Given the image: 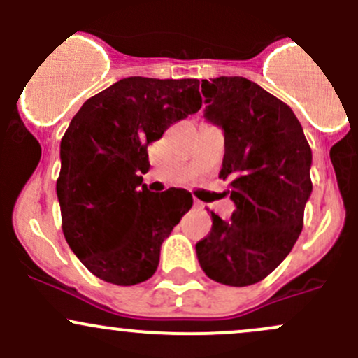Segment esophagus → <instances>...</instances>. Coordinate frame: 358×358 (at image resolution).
<instances>
[{
  "label": "esophagus",
  "mask_w": 358,
  "mask_h": 358,
  "mask_svg": "<svg viewBox=\"0 0 358 358\" xmlns=\"http://www.w3.org/2000/svg\"><path fill=\"white\" fill-rule=\"evenodd\" d=\"M194 208H196V209H202V208H204V204H202L201 201H194Z\"/></svg>",
  "instance_id": "34e87169"
}]
</instances>
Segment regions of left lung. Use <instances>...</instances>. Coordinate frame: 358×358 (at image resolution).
<instances>
[{
	"label": "left lung",
	"mask_w": 358,
	"mask_h": 358,
	"mask_svg": "<svg viewBox=\"0 0 358 358\" xmlns=\"http://www.w3.org/2000/svg\"><path fill=\"white\" fill-rule=\"evenodd\" d=\"M204 119L225 136L220 178L230 180L236 211L196 244L209 279L251 286L289 255L312 194V150L289 107L241 76L202 79Z\"/></svg>",
	"instance_id": "obj_1"
}]
</instances>
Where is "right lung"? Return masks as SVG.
<instances>
[{
	"instance_id": "1",
	"label": "right lung",
	"mask_w": 358,
	"mask_h": 358,
	"mask_svg": "<svg viewBox=\"0 0 358 358\" xmlns=\"http://www.w3.org/2000/svg\"><path fill=\"white\" fill-rule=\"evenodd\" d=\"M197 79L131 76L86 100L60 142L57 197L69 248L99 279L135 286L150 279L164 239L192 208L183 189L154 194L147 145L196 114Z\"/></svg>"
}]
</instances>
